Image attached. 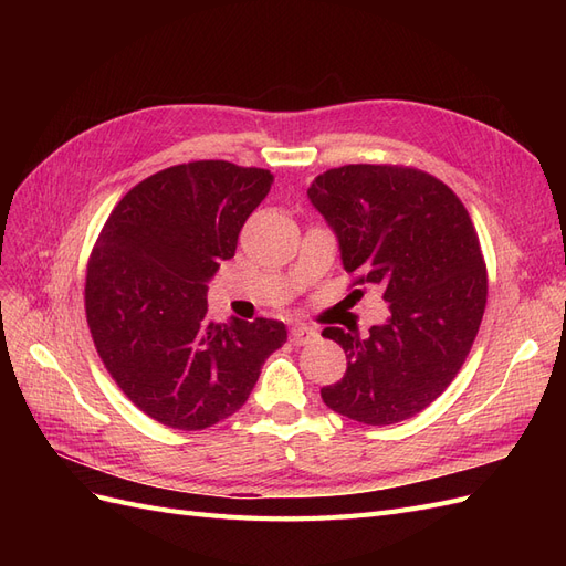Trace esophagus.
Returning a JSON list of instances; mask_svg holds the SVG:
<instances>
[{
  "instance_id": "obj_1",
  "label": "esophagus",
  "mask_w": 566,
  "mask_h": 566,
  "mask_svg": "<svg viewBox=\"0 0 566 566\" xmlns=\"http://www.w3.org/2000/svg\"><path fill=\"white\" fill-rule=\"evenodd\" d=\"M316 337H318L316 328H312V325H306V323H295L293 328H290V342H293V345H297V347L312 345Z\"/></svg>"
}]
</instances>
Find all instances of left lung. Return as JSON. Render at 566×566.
<instances>
[{"label":"left lung","mask_w":566,"mask_h":566,"mask_svg":"<svg viewBox=\"0 0 566 566\" xmlns=\"http://www.w3.org/2000/svg\"><path fill=\"white\" fill-rule=\"evenodd\" d=\"M356 283L382 287L385 323L368 335L325 328L347 354L323 403L364 424L413 418L451 385L486 306V266L465 205L413 167L345 165L306 188Z\"/></svg>","instance_id":"left-lung-1"}]
</instances>
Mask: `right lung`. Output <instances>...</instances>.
<instances>
[{"instance_id":"obj_1","label":"right lung","mask_w":566,"mask_h":566,"mask_svg":"<svg viewBox=\"0 0 566 566\" xmlns=\"http://www.w3.org/2000/svg\"><path fill=\"white\" fill-rule=\"evenodd\" d=\"M273 175L227 160L167 167L115 205L87 266V323L127 399L175 430H205L241 408L281 321L208 316V283L231 260Z\"/></svg>"}]
</instances>
